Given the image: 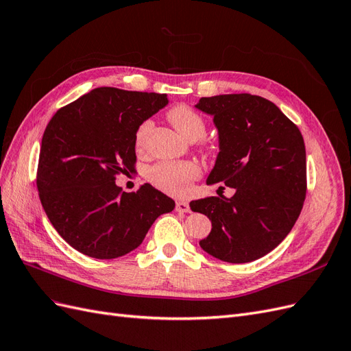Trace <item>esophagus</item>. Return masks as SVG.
<instances>
[{"label": "esophagus", "instance_id": "1", "mask_svg": "<svg viewBox=\"0 0 351 351\" xmlns=\"http://www.w3.org/2000/svg\"><path fill=\"white\" fill-rule=\"evenodd\" d=\"M176 210L177 212H190V206L187 202H183V200H178L176 204Z\"/></svg>", "mask_w": 351, "mask_h": 351}]
</instances>
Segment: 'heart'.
Returning a JSON list of instances; mask_svg holds the SVG:
<instances>
[{"mask_svg": "<svg viewBox=\"0 0 351 351\" xmlns=\"http://www.w3.org/2000/svg\"><path fill=\"white\" fill-rule=\"evenodd\" d=\"M168 121L173 124L177 133L189 142L200 139L205 133V120L193 108L186 105H177L167 114ZM152 127L151 121H145L136 133V146L142 147L146 142ZM199 177V168L196 164L183 162H162L151 168L149 180L164 192L174 196H184L190 190V183Z\"/></svg>", "mask_w": 351, "mask_h": 351, "instance_id": "obj_1", "label": "heart"}]
</instances>
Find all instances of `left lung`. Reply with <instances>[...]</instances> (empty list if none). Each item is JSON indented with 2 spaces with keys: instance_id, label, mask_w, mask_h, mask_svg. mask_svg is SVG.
I'll list each match as a JSON object with an SVG mask.
<instances>
[{
  "instance_id": "1",
  "label": "left lung",
  "mask_w": 351,
  "mask_h": 351,
  "mask_svg": "<svg viewBox=\"0 0 351 351\" xmlns=\"http://www.w3.org/2000/svg\"><path fill=\"white\" fill-rule=\"evenodd\" d=\"M195 108L212 117L218 155L206 184L224 182L230 199L190 202L210 219L199 244L230 263L256 261L287 237L306 197V149L300 130L277 105L249 93L200 98Z\"/></svg>"
}]
</instances>
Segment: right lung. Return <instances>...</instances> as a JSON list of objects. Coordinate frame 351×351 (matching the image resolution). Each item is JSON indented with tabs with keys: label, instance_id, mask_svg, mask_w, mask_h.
I'll use <instances>...</instances> for the list:
<instances>
[{
	"label": "right lung",
	"instance_id": "1",
	"mask_svg": "<svg viewBox=\"0 0 351 351\" xmlns=\"http://www.w3.org/2000/svg\"><path fill=\"white\" fill-rule=\"evenodd\" d=\"M168 104L165 93L97 88L58 110L42 136L38 192L51 224L73 249L115 259L139 247L176 202L151 184L121 192L133 171L137 129Z\"/></svg>",
	"mask_w": 351,
	"mask_h": 351
}]
</instances>
